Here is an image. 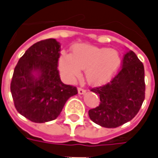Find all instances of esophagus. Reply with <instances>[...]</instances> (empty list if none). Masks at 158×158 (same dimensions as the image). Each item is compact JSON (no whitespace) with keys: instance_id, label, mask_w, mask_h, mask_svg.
<instances>
[{"instance_id":"1","label":"esophagus","mask_w":158,"mask_h":158,"mask_svg":"<svg viewBox=\"0 0 158 158\" xmlns=\"http://www.w3.org/2000/svg\"><path fill=\"white\" fill-rule=\"evenodd\" d=\"M78 92H79V95H83V94H85L86 92V90L85 89H83V88H79L78 89Z\"/></svg>"}]
</instances>
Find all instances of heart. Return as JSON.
Here are the masks:
<instances>
[{"label":"heart","instance_id":"1","mask_svg":"<svg viewBox=\"0 0 158 158\" xmlns=\"http://www.w3.org/2000/svg\"><path fill=\"white\" fill-rule=\"evenodd\" d=\"M121 64L119 53L114 49L78 44L73 47V55L62 52L59 69L66 79L71 80L85 69V78L93 85L106 83Z\"/></svg>","mask_w":158,"mask_h":158}]
</instances>
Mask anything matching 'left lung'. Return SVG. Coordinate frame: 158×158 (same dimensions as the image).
Returning <instances> with one entry per match:
<instances>
[{"label": "left lung", "mask_w": 158, "mask_h": 158, "mask_svg": "<svg viewBox=\"0 0 158 158\" xmlns=\"http://www.w3.org/2000/svg\"><path fill=\"white\" fill-rule=\"evenodd\" d=\"M100 104L89 110V118L105 128H117L133 119L145 100V70L132 51L126 52L122 68L106 85L90 89Z\"/></svg>", "instance_id": "1"}]
</instances>
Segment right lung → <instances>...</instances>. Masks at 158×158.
Returning <instances> with one entry per match:
<instances>
[{
    "label": "right lung",
    "instance_id": "obj_1",
    "mask_svg": "<svg viewBox=\"0 0 158 158\" xmlns=\"http://www.w3.org/2000/svg\"><path fill=\"white\" fill-rule=\"evenodd\" d=\"M61 45L47 39L31 45L19 59L11 82L16 109L35 123L52 121L60 115L74 86L61 81L57 70Z\"/></svg>",
    "mask_w": 158,
    "mask_h": 158
}]
</instances>
